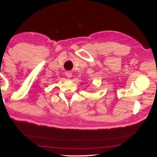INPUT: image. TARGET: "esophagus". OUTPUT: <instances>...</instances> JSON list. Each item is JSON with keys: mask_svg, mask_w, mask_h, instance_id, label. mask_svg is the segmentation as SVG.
Wrapping results in <instances>:
<instances>
[{"mask_svg": "<svg viewBox=\"0 0 157 157\" xmlns=\"http://www.w3.org/2000/svg\"><path fill=\"white\" fill-rule=\"evenodd\" d=\"M66 76L67 77V78H71L72 77V73L71 72H69V71H67V72H66Z\"/></svg>", "mask_w": 157, "mask_h": 157, "instance_id": "1", "label": "esophagus"}]
</instances>
